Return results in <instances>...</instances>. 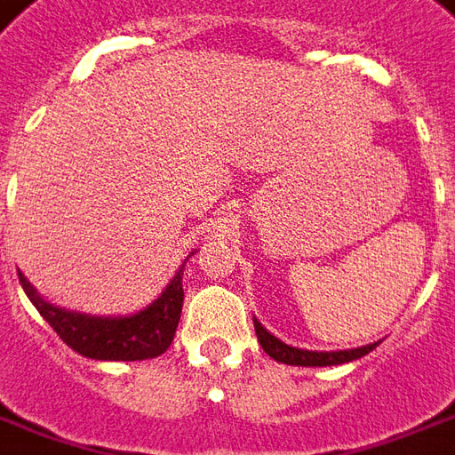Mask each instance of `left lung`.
<instances>
[{"instance_id": "left-lung-1", "label": "left lung", "mask_w": 455, "mask_h": 455, "mask_svg": "<svg viewBox=\"0 0 455 455\" xmlns=\"http://www.w3.org/2000/svg\"><path fill=\"white\" fill-rule=\"evenodd\" d=\"M253 327H256V335H259L260 347H263V352H266L268 357H273L275 362H283V364H295V367H332V364H345V362L360 360V357H364V355H370L371 349L382 342V339H377V342H370V345H362V347H355V349L317 352V349H300V347H293V345H285L283 339L271 335L266 327L260 325L256 317H253Z\"/></svg>"}]
</instances>
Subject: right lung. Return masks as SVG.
<instances>
[{"instance_id":"right-lung-1","label":"right lung","mask_w":455,"mask_h":455,"mask_svg":"<svg viewBox=\"0 0 455 455\" xmlns=\"http://www.w3.org/2000/svg\"><path fill=\"white\" fill-rule=\"evenodd\" d=\"M195 253L196 249L184 259V263ZM184 263L180 266V271L174 273L172 281L167 283V288L148 307L130 315H91V313L68 310L61 305L49 303L28 283L24 273H19V283L41 317L78 355L100 362L152 360V357H160L162 352L172 345L174 332L180 325L184 303Z\"/></svg>"}]
</instances>
